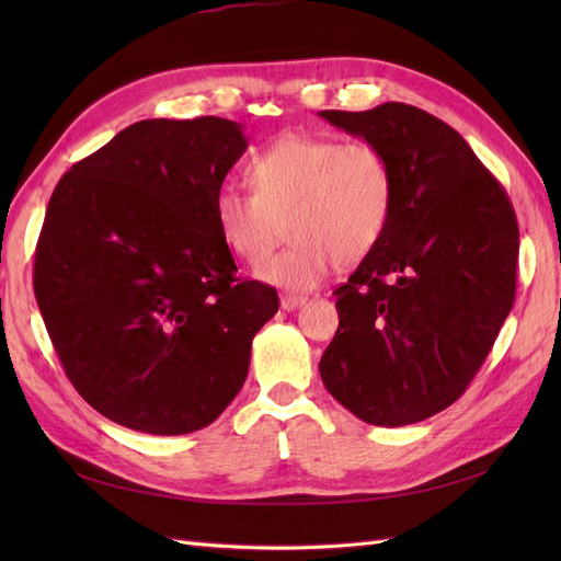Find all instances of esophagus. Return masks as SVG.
Masks as SVG:
<instances>
[{
    "mask_svg": "<svg viewBox=\"0 0 561 561\" xmlns=\"http://www.w3.org/2000/svg\"><path fill=\"white\" fill-rule=\"evenodd\" d=\"M304 304H307V297H301V295H283L280 297L283 311H297L299 307H304Z\"/></svg>",
    "mask_w": 561,
    "mask_h": 561,
    "instance_id": "1",
    "label": "esophagus"
}]
</instances>
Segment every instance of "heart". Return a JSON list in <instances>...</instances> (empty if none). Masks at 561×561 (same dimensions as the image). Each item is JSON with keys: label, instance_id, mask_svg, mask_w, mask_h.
<instances>
[{"label": "heart", "instance_id": "b5f03b06", "mask_svg": "<svg viewBox=\"0 0 561 561\" xmlns=\"http://www.w3.org/2000/svg\"><path fill=\"white\" fill-rule=\"evenodd\" d=\"M250 190L222 186L215 222L225 245L257 264L285 229L293 243L268 257L257 276L283 290H313L336 262L351 266L377 248L393 210V173L371 142H339L290 133L250 165Z\"/></svg>", "mask_w": 561, "mask_h": 561}]
</instances>
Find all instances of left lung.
I'll return each instance as SVG.
<instances>
[{"mask_svg": "<svg viewBox=\"0 0 561 561\" xmlns=\"http://www.w3.org/2000/svg\"><path fill=\"white\" fill-rule=\"evenodd\" d=\"M318 116L377 145L393 173L381 241L334 290L339 330L320 379L371 426H410L461 398L513 309L515 210L461 135L428 112L383 103Z\"/></svg>", "mask_w": 561, "mask_h": 561, "instance_id": "left-lung-1", "label": "left lung"}]
</instances>
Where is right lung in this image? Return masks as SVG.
I'll use <instances>...</instances> for the list:
<instances>
[{
  "mask_svg": "<svg viewBox=\"0 0 561 561\" xmlns=\"http://www.w3.org/2000/svg\"><path fill=\"white\" fill-rule=\"evenodd\" d=\"M219 116L145 118L75 163L48 201L35 295L79 396L149 435L206 428L243 388L252 339L278 311L239 280L215 194L243 157Z\"/></svg>",
  "mask_w": 561,
  "mask_h": 561,
  "instance_id": "add662e5",
  "label": "right lung"
}]
</instances>
